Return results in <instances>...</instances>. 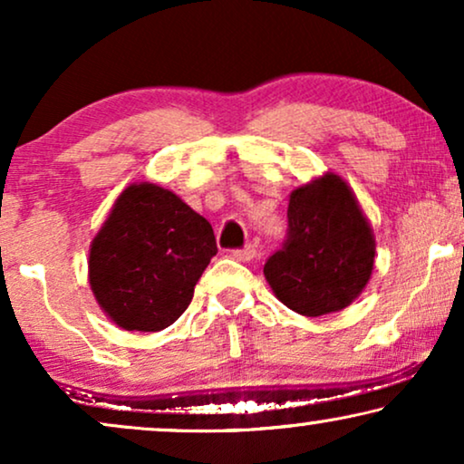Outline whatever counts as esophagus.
I'll use <instances>...</instances> for the list:
<instances>
[{"mask_svg":"<svg viewBox=\"0 0 464 464\" xmlns=\"http://www.w3.org/2000/svg\"><path fill=\"white\" fill-rule=\"evenodd\" d=\"M256 256H257V251H256V246H253V245H246V246H243V249H234L232 251V257L238 259V262H251V259Z\"/></svg>","mask_w":464,"mask_h":464,"instance_id":"esophagus-1","label":"esophagus"}]
</instances>
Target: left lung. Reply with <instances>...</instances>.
<instances>
[{"label":"left lung","instance_id":"obj_1","mask_svg":"<svg viewBox=\"0 0 464 464\" xmlns=\"http://www.w3.org/2000/svg\"><path fill=\"white\" fill-rule=\"evenodd\" d=\"M287 238L264 266L285 306L321 316L351 306L373 270L376 240L353 189L325 173L289 196Z\"/></svg>","mask_w":464,"mask_h":464}]
</instances>
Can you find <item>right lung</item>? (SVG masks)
<instances>
[{
    "label": "right lung",
    "instance_id": "obj_1",
    "mask_svg": "<svg viewBox=\"0 0 464 464\" xmlns=\"http://www.w3.org/2000/svg\"><path fill=\"white\" fill-rule=\"evenodd\" d=\"M218 253L208 221L156 183L118 196L91 245L88 281L103 313L126 332H160L189 306Z\"/></svg>",
    "mask_w": 464,
    "mask_h": 464
}]
</instances>
